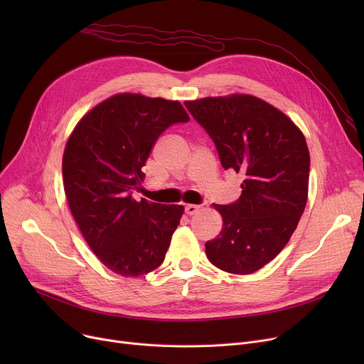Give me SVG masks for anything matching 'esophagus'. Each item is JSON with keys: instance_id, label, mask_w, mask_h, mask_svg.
Instances as JSON below:
<instances>
[{"instance_id": "34e87169", "label": "esophagus", "mask_w": 364, "mask_h": 364, "mask_svg": "<svg viewBox=\"0 0 364 364\" xmlns=\"http://www.w3.org/2000/svg\"><path fill=\"white\" fill-rule=\"evenodd\" d=\"M199 209H200L199 205H193V203L186 205V214L187 215H195V214H198Z\"/></svg>"}]
</instances>
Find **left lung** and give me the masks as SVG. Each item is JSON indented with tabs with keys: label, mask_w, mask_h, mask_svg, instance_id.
Instances as JSON below:
<instances>
[{
	"label": "left lung",
	"mask_w": 364,
	"mask_h": 364,
	"mask_svg": "<svg viewBox=\"0 0 364 364\" xmlns=\"http://www.w3.org/2000/svg\"><path fill=\"white\" fill-rule=\"evenodd\" d=\"M214 141L224 169L243 174L242 195L215 205L220 235L205 243L208 259L233 274H251L289 242L309 195L310 153L284 113L247 94L184 103Z\"/></svg>",
	"instance_id": "obj_1"
}]
</instances>
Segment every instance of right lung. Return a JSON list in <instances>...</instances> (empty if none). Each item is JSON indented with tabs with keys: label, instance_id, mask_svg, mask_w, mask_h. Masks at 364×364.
<instances>
[{
	"label": "right lung",
	"instance_id": "1",
	"mask_svg": "<svg viewBox=\"0 0 364 364\" xmlns=\"http://www.w3.org/2000/svg\"><path fill=\"white\" fill-rule=\"evenodd\" d=\"M190 118L178 102L117 94L90 110L63 155L70 213L91 251L113 273L147 274L164 262L181 205L132 199L161 134Z\"/></svg>",
	"mask_w": 364,
	"mask_h": 364
}]
</instances>
